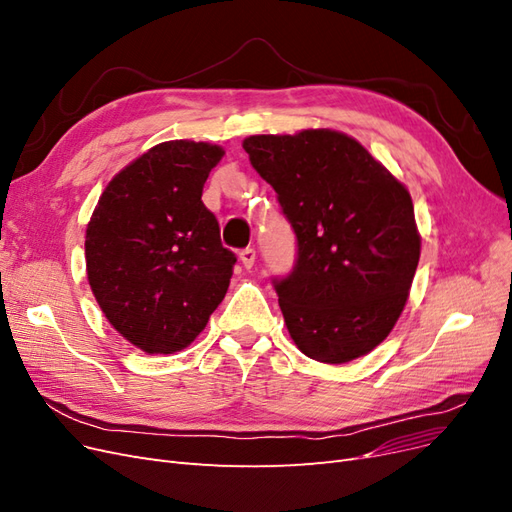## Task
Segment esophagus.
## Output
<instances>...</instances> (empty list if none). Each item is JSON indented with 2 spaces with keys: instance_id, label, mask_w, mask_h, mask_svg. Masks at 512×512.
Here are the masks:
<instances>
[{
  "instance_id": "esophagus-1",
  "label": "esophagus",
  "mask_w": 512,
  "mask_h": 512,
  "mask_svg": "<svg viewBox=\"0 0 512 512\" xmlns=\"http://www.w3.org/2000/svg\"><path fill=\"white\" fill-rule=\"evenodd\" d=\"M239 260H241V265L245 269H252L254 262H256V250H254V247H245V250H241L239 252Z\"/></svg>"
}]
</instances>
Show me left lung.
Listing matches in <instances>:
<instances>
[{"instance_id":"left-lung-1","label":"left lung","mask_w":512,"mask_h":512,"mask_svg":"<svg viewBox=\"0 0 512 512\" xmlns=\"http://www.w3.org/2000/svg\"><path fill=\"white\" fill-rule=\"evenodd\" d=\"M297 235V262L273 280L294 344L320 363L374 350L404 312L421 258L410 192L335 130L243 141Z\"/></svg>"}]
</instances>
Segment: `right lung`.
<instances>
[{"label":"right lung","instance_id":"right-lung-1","mask_svg":"<svg viewBox=\"0 0 512 512\" xmlns=\"http://www.w3.org/2000/svg\"><path fill=\"white\" fill-rule=\"evenodd\" d=\"M222 156V147L194 141L151 147L106 185L87 224L91 292L147 354L188 348L228 290L237 256L200 200Z\"/></svg>","mask_w":512,"mask_h":512}]
</instances>
